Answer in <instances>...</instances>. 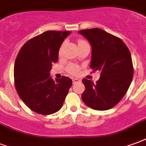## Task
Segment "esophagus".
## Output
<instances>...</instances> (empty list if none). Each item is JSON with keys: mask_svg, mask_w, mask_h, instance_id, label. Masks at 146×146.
Masks as SVG:
<instances>
[{"mask_svg": "<svg viewBox=\"0 0 146 146\" xmlns=\"http://www.w3.org/2000/svg\"><path fill=\"white\" fill-rule=\"evenodd\" d=\"M81 82L80 79H78V78H73V83L74 84L78 83V82Z\"/></svg>", "mask_w": 146, "mask_h": 146, "instance_id": "34e87169", "label": "esophagus"}]
</instances>
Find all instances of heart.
Here are the masks:
<instances>
[{
    "label": "heart",
    "mask_w": 146,
    "mask_h": 146,
    "mask_svg": "<svg viewBox=\"0 0 146 146\" xmlns=\"http://www.w3.org/2000/svg\"><path fill=\"white\" fill-rule=\"evenodd\" d=\"M78 46L81 45V44H82L84 42H86V41H84V40H78ZM62 53V46L60 47V50H59V55H60ZM67 71L70 73V74H78V72L80 71V68L77 65V64H69L68 67H67Z\"/></svg>",
    "instance_id": "b5f03b06"
}]
</instances>
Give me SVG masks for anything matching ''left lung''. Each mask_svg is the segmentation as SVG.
<instances>
[{
    "label": "left lung",
    "instance_id": "8db88e82",
    "mask_svg": "<svg viewBox=\"0 0 146 146\" xmlns=\"http://www.w3.org/2000/svg\"><path fill=\"white\" fill-rule=\"evenodd\" d=\"M92 46L90 68L100 72L96 83L84 78L82 99L96 110L111 109L122 100L132 81V60L129 50L120 38L100 29L78 31Z\"/></svg>",
    "mask_w": 146,
    "mask_h": 146
}]
</instances>
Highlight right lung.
I'll return each instance as SVG.
<instances>
[{
	"mask_svg": "<svg viewBox=\"0 0 146 146\" xmlns=\"http://www.w3.org/2000/svg\"><path fill=\"white\" fill-rule=\"evenodd\" d=\"M69 31H46L23 45L17 56L14 78L19 97L39 114L48 115L62 107L72 80L66 76L54 80L50 76L52 64L58 60L62 42Z\"/></svg>",
	"mask_w": 146,
	"mask_h": 146,
	"instance_id": "right-lung-1",
	"label": "right lung"
}]
</instances>
